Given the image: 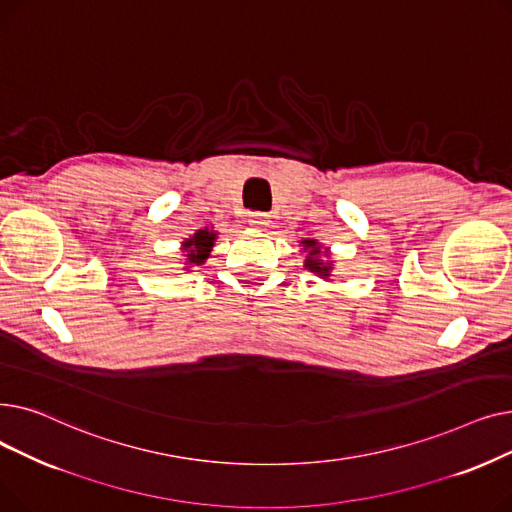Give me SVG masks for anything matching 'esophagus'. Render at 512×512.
<instances>
[{
	"mask_svg": "<svg viewBox=\"0 0 512 512\" xmlns=\"http://www.w3.org/2000/svg\"><path fill=\"white\" fill-rule=\"evenodd\" d=\"M270 222H272L270 215L263 213V211H253L249 215V224L255 226V228H265V226H270Z\"/></svg>",
	"mask_w": 512,
	"mask_h": 512,
	"instance_id": "obj_1",
	"label": "esophagus"
}]
</instances>
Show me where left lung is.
I'll list each match as a JSON object with an SVG mask.
<instances>
[{"label":"left lung","instance_id":"left-lung-1","mask_svg":"<svg viewBox=\"0 0 512 512\" xmlns=\"http://www.w3.org/2000/svg\"><path fill=\"white\" fill-rule=\"evenodd\" d=\"M301 245H303V249L307 251V259H305V267L309 272H313V274H317L319 278H324V280H328L332 274V261H324L321 257L324 255H328V251H324L321 253V245L319 242L315 240V238H305V240H301Z\"/></svg>","mask_w":512,"mask_h":512}]
</instances>
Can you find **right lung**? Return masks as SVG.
I'll use <instances>...</instances> for the list:
<instances>
[{
  "label": "right lung",
  "mask_w": 512,
  "mask_h": 512,
  "mask_svg": "<svg viewBox=\"0 0 512 512\" xmlns=\"http://www.w3.org/2000/svg\"><path fill=\"white\" fill-rule=\"evenodd\" d=\"M215 238H218V234H215L213 230L209 228H203V230H197L191 238H186L182 242V251H184V270H188V267L193 265H203L205 259L209 257L211 249H213V242Z\"/></svg>",
  "instance_id": "add662e5"
}]
</instances>
